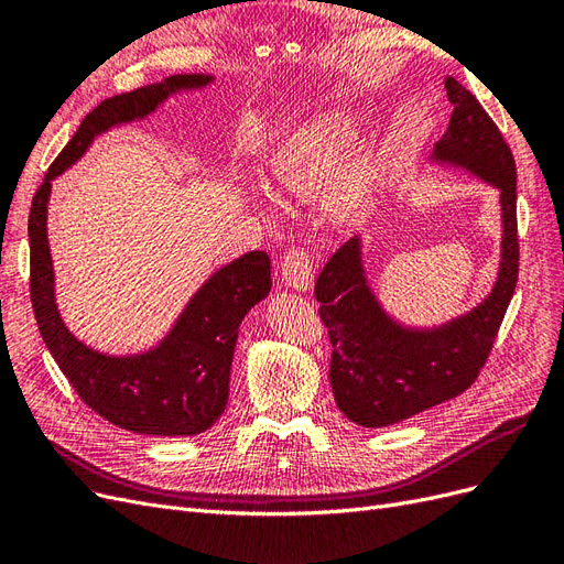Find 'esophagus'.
<instances>
[{"mask_svg": "<svg viewBox=\"0 0 564 564\" xmlns=\"http://www.w3.org/2000/svg\"><path fill=\"white\" fill-rule=\"evenodd\" d=\"M284 284L294 292H311L313 286V263L303 249H292L282 261Z\"/></svg>", "mask_w": 564, "mask_h": 564, "instance_id": "1", "label": "esophagus"}]
</instances>
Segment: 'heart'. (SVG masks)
Wrapping results in <instances>:
<instances>
[{
    "label": "heart",
    "instance_id": "heart-1",
    "mask_svg": "<svg viewBox=\"0 0 564 564\" xmlns=\"http://www.w3.org/2000/svg\"><path fill=\"white\" fill-rule=\"evenodd\" d=\"M352 135V122L338 112L319 115L292 129L282 141L272 145L261 164L263 191L272 199H311L338 171L322 193V214L334 226L357 224L367 214L371 202L373 158L362 148L343 162ZM242 193L251 209L268 220L275 218V209L259 193L251 187Z\"/></svg>",
    "mask_w": 564,
    "mask_h": 564
}]
</instances>
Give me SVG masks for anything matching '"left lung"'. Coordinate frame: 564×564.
Instances as JSON below:
<instances>
[{
  "label": "left lung",
  "instance_id": "8db88e82",
  "mask_svg": "<svg viewBox=\"0 0 564 564\" xmlns=\"http://www.w3.org/2000/svg\"><path fill=\"white\" fill-rule=\"evenodd\" d=\"M454 112L429 162L456 169L499 193V268L487 296L437 324L392 315L367 268L365 235L324 265L315 284L319 317L334 346L329 381L340 414L383 429L460 395L480 373L518 282L516 162L501 131L454 77H445Z\"/></svg>",
  "mask_w": 564,
  "mask_h": 564
}]
</instances>
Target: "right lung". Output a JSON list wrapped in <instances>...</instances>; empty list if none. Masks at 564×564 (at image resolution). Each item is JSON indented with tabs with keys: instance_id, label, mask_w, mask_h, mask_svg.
I'll list each match as a JSON object with an SVG mask.
<instances>
[{
	"instance_id": "1",
	"label": "right lung",
	"mask_w": 564,
	"mask_h": 564,
	"mask_svg": "<svg viewBox=\"0 0 564 564\" xmlns=\"http://www.w3.org/2000/svg\"><path fill=\"white\" fill-rule=\"evenodd\" d=\"M214 82V75L202 73L172 75L104 100L48 166L30 207V296L44 344L96 414L139 435L191 437L224 414L237 334L245 315L270 294V259L265 251H247L224 263L195 289L158 344L127 355L104 352L75 336L58 308L48 247L51 187L100 135L145 122L169 98L202 91Z\"/></svg>"
}]
</instances>
